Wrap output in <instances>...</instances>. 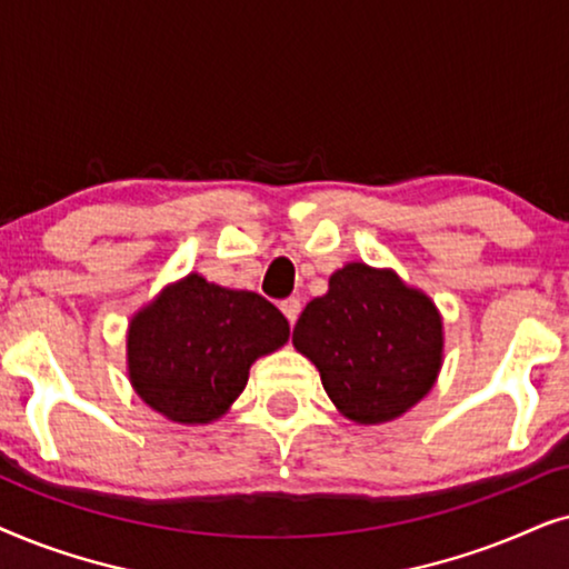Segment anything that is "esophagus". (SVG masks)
Returning <instances> with one entry per match:
<instances>
[{
  "label": "esophagus",
  "mask_w": 569,
  "mask_h": 569,
  "mask_svg": "<svg viewBox=\"0 0 569 569\" xmlns=\"http://www.w3.org/2000/svg\"><path fill=\"white\" fill-rule=\"evenodd\" d=\"M280 312L286 315V320H289L291 325L299 320V312H301V301L299 299H286L280 301Z\"/></svg>",
  "instance_id": "esophagus-1"
}]
</instances>
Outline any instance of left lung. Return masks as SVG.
Here are the masks:
<instances>
[{"label":"left lung","instance_id":"8db88e82","mask_svg":"<svg viewBox=\"0 0 569 569\" xmlns=\"http://www.w3.org/2000/svg\"><path fill=\"white\" fill-rule=\"evenodd\" d=\"M293 348L353 423H388L429 396L445 359V322L429 293L392 268L346 262L309 301Z\"/></svg>","mask_w":569,"mask_h":569}]
</instances>
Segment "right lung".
Returning <instances> with one entry per match:
<instances>
[{
  "label": "right lung",
  "mask_w": 569,
  "mask_h": 569,
  "mask_svg": "<svg viewBox=\"0 0 569 569\" xmlns=\"http://www.w3.org/2000/svg\"><path fill=\"white\" fill-rule=\"evenodd\" d=\"M289 320L260 293L189 272L132 315L127 377L156 413L202 427L229 413L249 367L289 343Z\"/></svg>",
  "instance_id": "add662e5"
}]
</instances>
